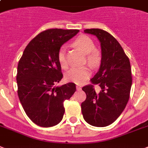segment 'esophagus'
Segmentation results:
<instances>
[{
  "mask_svg": "<svg viewBox=\"0 0 148 148\" xmlns=\"http://www.w3.org/2000/svg\"><path fill=\"white\" fill-rule=\"evenodd\" d=\"M76 88H77V90H81V86H79V85H77Z\"/></svg>",
  "mask_w": 148,
  "mask_h": 148,
  "instance_id": "34e87169",
  "label": "esophagus"
}]
</instances>
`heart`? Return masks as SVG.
<instances>
[{
  "label": "heart",
  "instance_id": "obj_1",
  "mask_svg": "<svg viewBox=\"0 0 148 148\" xmlns=\"http://www.w3.org/2000/svg\"><path fill=\"white\" fill-rule=\"evenodd\" d=\"M74 45L81 50L84 54L87 55L86 59L89 64L92 67H96L100 61V55L96 51V45L94 42L87 36H80L74 41ZM58 60L60 65L63 69L68 68V64L66 58V50L64 46L60 48L58 53ZM91 75L90 69L87 67L73 68L68 71L66 74V79L68 81L75 83L77 84H82L84 81L88 79Z\"/></svg>",
  "mask_w": 148,
  "mask_h": 148
}]
</instances>
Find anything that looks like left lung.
<instances>
[{
	"instance_id": "obj_1",
	"label": "left lung",
	"mask_w": 148,
	"mask_h": 148,
	"mask_svg": "<svg viewBox=\"0 0 148 148\" xmlns=\"http://www.w3.org/2000/svg\"><path fill=\"white\" fill-rule=\"evenodd\" d=\"M84 32L99 39L102 58L99 71L90 80L92 84L82 88L86 98L81 103V111L88 124L106 127L117 119L129 99L132 84L130 62L119 42L108 32L87 29ZM96 84L101 88L99 94L95 90Z\"/></svg>"
}]
</instances>
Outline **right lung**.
<instances>
[{"instance_id":"obj_1","label":"right lung","mask_w":148,"mask_h":148,"mask_svg":"<svg viewBox=\"0 0 148 148\" xmlns=\"http://www.w3.org/2000/svg\"><path fill=\"white\" fill-rule=\"evenodd\" d=\"M78 29H49L29 42L17 66V93L24 111L41 127L56 125L63 119L64 102L76 91L74 83L55 86L63 77L58 60L60 48Z\"/></svg>"}]
</instances>
